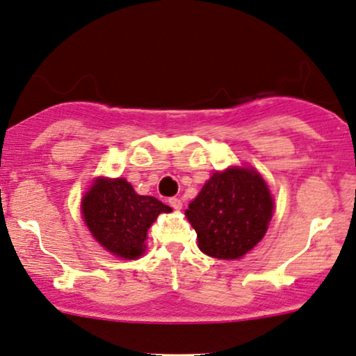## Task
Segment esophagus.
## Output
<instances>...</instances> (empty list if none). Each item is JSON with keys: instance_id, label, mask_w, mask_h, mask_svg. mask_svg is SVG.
Returning <instances> with one entry per match:
<instances>
[{"instance_id": "obj_1", "label": "esophagus", "mask_w": 356, "mask_h": 356, "mask_svg": "<svg viewBox=\"0 0 356 356\" xmlns=\"http://www.w3.org/2000/svg\"><path fill=\"white\" fill-rule=\"evenodd\" d=\"M168 204L174 209H177V211L182 208V201L179 200V197H170V200H168Z\"/></svg>"}]
</instances>
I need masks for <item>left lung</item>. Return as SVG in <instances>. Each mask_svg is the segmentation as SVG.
<instances>
[{
  "instance_id": "left-lung-1",
  "label": "left lung",
  "mask_w": 356,
  "mask_h": 356,
  "mask_svg": "<svg viewBox=\"0 0 356 356\" xmlns=\"http://www.w3.org/2000/svg\"><path fill=\"white\" fill-rule=\"evenodd\" d=\"M197 247L216 259H241L266 234L273 197L250 167L215 172L186 209Z\"/></svg>"
}]
</instances>
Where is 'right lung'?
<instances>
[{
    "label": "right lung",
    "mask_w": 356,
    "mask_h": 356,
    "mask_svg": "<svg viewBox=\"0 0 356 356\" xmlns=\"http://www.w3.org/2000/svg\"><path fill=\"white\" fill-rule=\"evenodd\" d=\"M172 211L153 196H140L126 179L99 177L81 200L90 234L114 256L138 259L145 252L147 232L160 213Z\"/></svg>",
    "instance_id": "1"
}]
</instances>
